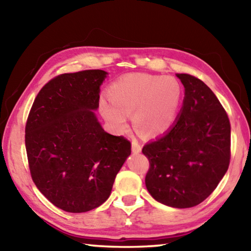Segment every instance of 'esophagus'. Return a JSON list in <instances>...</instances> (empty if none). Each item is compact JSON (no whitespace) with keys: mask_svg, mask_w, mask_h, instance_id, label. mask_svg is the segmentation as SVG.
<instances>
[{"mask_svg":"<svg viewBox=\"0 0 251 251\" xmlns=\"http://www.w3.org/2000/svg\"><path fill=\"white\" fill-rule=\"evenodd\" d=\"M131 151L135 154H138V152L142 151V145L136 139H133V142H131Z\"/></svg>","mask_w":251,"mask_h":251,"instance_id":"esophagus-1","label":"esophagus"}]
</instances>
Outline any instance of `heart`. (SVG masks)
I'll use <instances>...</instances> for the list:
<instances>
[{
    "mask_svg": "<svg viewBox=\"0 0 251 251\" xmlns=\"http://www.w3.org/2000/svg\"><path fill=\"white\" fill-rule=\"evenodd\" d=\"M109 100H100L101 115L118 131L128 128L129 114L146 136H158L176 121L181 100V86L172 76L129 74L108 87Z\"/></svg>",
    "mask_w": 251,
    "mask_h": 251,
    "instance_id": "b5f03b06",
    "label": "heart"
}]
</instances>
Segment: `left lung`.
Here are the masks:
<instances>
[{
	"instance_id": "8db88e82",
	"label": "left lung",
	"mask_w": 251,
	"mask_h": 251,
	"mask_svg": "<svg viewBox=\"0 0 251 251\" xmlns=\"http://www.w3.org/2000/svg\"><path fill=\"white\" fill-rule=\"evenodd\" d=\"M185 87L182 107L166 134L143 147L150 160L146 188L151 197L174 208H190L214 192L230 161V123L207 85L177 74Z\"/></svg>"
}]
</instances>
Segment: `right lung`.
Here are the masks:
<instances>
[{"mask_svg": "<svg viewBox=\"0 0 251 251\" xmlns=\"http://www.w3.org/2000/svg\"><path fill=\"white\" fill-rule=\"evenodd\" d=\"M105 71L58 75L39 92L25 126L32 179L54 206L85 212L107 201L130 142L97 121Z\"/></svg>", "mask_w": 251, "mask_h": 251, "instance_id": "right-lung-1", "label": "right lung"}]
</instances>
